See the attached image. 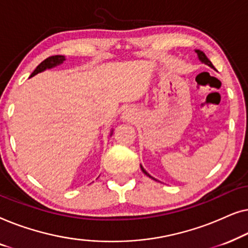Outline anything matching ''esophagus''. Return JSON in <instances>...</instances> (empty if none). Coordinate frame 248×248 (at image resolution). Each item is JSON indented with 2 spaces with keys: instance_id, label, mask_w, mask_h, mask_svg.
I'll return each instance as SVG.
<instances>
[{
  "instance_id": "34e87169",
  "label": "esophagus",
  "mask_w": 248,
  "mask_h": 248,
  "mask_svg": "<svg viewBox=\"0 0 248 248\" xmlns=\"http://www.w3.org/2000/svg\"><path fill=\"white\" fill-rule=\"evenodd\" d=\"M135 117V113L134 110L132 109V108H127V109H125L123 111V114H122V121L124 122H132L134 120Z\"/></svg>"
}]
</instances>
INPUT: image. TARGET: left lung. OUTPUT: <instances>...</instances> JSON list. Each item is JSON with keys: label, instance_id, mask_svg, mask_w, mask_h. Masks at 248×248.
<instances>
[{"label": "left lung", "instance_id": "left-lung-1", "mask_svg": "<svg viewBox=\"0 0 248 248\" xmlns=\"http://www.w3.org/2000/svg\"><path fill=\"white\" fill-rule=\"evenodd\" d=\"M195 53H196V54H198V57H199V60H200V61H201V62H202V63H204V64H206V65H208V66H210V67H212V69H215V66H213V65H212V63H211V62H210V60L208 59V57H206V55H205V54H204V53H203V52H202V50H200V49H195ZM140 167H141V170H142V171H143V172H144V174L148 176V177H150V178H152V179H155L154 177H152V176H151V175H149V172H148L147 170H145V169H144L143 167H142V165H140ZM155 181H157V179H155Z\"/></svg>", "mask_w": 248, "mask_h": 248}]
</instances>
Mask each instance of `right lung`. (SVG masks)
<instances>
[{
	"label": "right lung",
	"instance_id": "add662e5",
	"mask_svg": "<svg viewBox=\"0 0 248 248\" xmlns=\"http://www.w3.org/2000/svg\"><path fill=\"white\" fill-rule=\"evenodd\" d=\"M64 61H65V56H62V55H55V56L47 57L45 61H43V62L36 67L35 71H33V72L31 73V76H30L29 78L35 77L36 74H38L40 72H44L45 70L53 69V67H55L57 65H61V64L64 62ZM110 135H113V130L110 131Z\"/></svg>",
	"mask_w": 248,
	"mask_h": 248
}]
</instances>
